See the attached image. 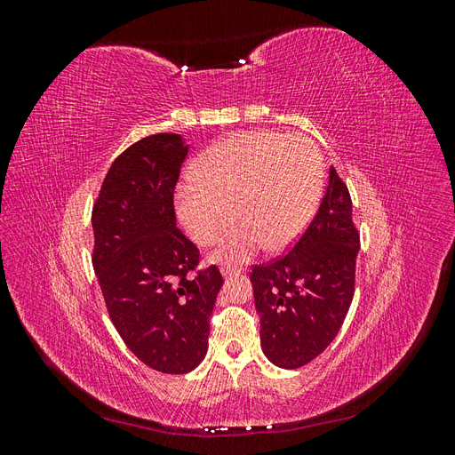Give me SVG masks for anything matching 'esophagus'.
I'll list each match as a JSON object with an SVG mask.
<instances>
[{
    "instance_id": "obj_1",
    "label": "esophagus",
    "mask_w": 455,
    "mask_h": 455,
    "mask_svg": "<svg viewBox=\"0 0 455 455\" xmlns=\"http://www.w3.org/2000/svg\"><path fill=\"white\" fill-rule=\"evenodd\" d=\"M237 269L235 267H229V266H222V275H224V277H231V275L233 273H235Z\"/></svg>"
}]
</instances>
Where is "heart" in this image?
I'll use <instances>...</instances> for the list:
<instances>
[{
  "label": "heart",
  "mask_w": 455,
  "mask_h": 455,
  "mask_svg": "<svg viewBox=\"0 0 455 455\" xmlns=\"http://www.w3.org/2000/svg\"><path fill=\"white\" fill-rule=\"evenodd\" d=\"M191 178L176 191V211L189 237L216 244L241 220L216 258L243 264L267 244L291 246L319 206L324 164L316 144L304 134L249 131L209 148Z\"/></svg>",
  "instance_id": "1"
}]
</instances>
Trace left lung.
Instances as JSON below:
<instances>
[{"label": "left lung", "instance_id": "8db88e82", "mask_svg": "<svg viewBox=\"0 0 455 455\" xmlns=\"http://www.w3.org/2000/svg\"><path fill=\"white\" fill-rule=\"evenodd\" d=\"M347 184L330 169L328 188L291 251L252 266L251 283L267 359L299 368L319 356L346 321L361 249Z\"/></svg>", "mask_w": 455, "mask_h": 455}]
</instances>
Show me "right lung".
I'll return each instance as SVG.
<instances>
[{
    "mask_svg": "<svg viewBox=\"0 0 455 455\" xmlns=\"http://www.w3.org/2000/svg\"><path fill=\"white\" fill-rule=\"evenodd\" d=\"M188 156L180 134H149L112 163L92 204V267L125 346L163 374L197 368L224 279L199 269L176 228L174 189Z\"/></svg>",
    "mask_w": 455,
    "mask_h": 455,
    "instance_id": "obj_1",
    "label": "right lung"
}]
</instances>
